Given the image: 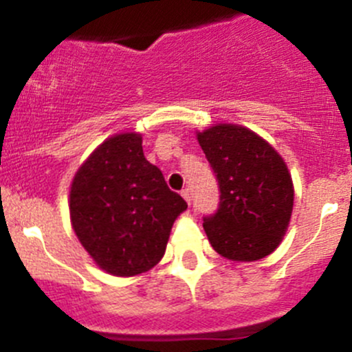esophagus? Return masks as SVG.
<instances>
[{
	"label": "esophagus",
	"mask_w": 352,
	"mask_h": 352,
	"mask_svg": "<svg viewBox=\"0 0 352 352\" xmlns=\"http://www.w3.org/2000/svg\"><path fill=\"white\" fill-rule=\"evenodd\" d=\"M180 194H182V197L186 199L187 204H190V190L189 189H182V192H180Z\"/></svg>",
	"instance_id": "esophagus-1"
}]
</instances>
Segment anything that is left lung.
Returning a JSON list of instances; mask_svg holds the SVG:
<instances>
[{
  "mask_svg": "<svg viewBox=\"0 0 352 352\" xmlns=\"http://www.w3.org/2000/svg\"><path fill=\"white\" fill-rule=\"evenodd\" d=\"M197 141L219 184V208L204 232L221 257L254 262L279 247L289 226L294 187L283 156L239 124L197 131Z\"/></svg>",
  "mask_w": 352,
  "mask_h": 352,
  "instance_id": "1",
  "label": "left lung"
}]
</instances>
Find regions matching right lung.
Instances as JSON below:
<instances>
[{
  "label": "right lung",
  "instance_id": "right-lung-1",
  "mask_svg": "<svg viewBox=\"0 0 352 352\" xmlns=\"http://www.w3.org/2000/svg\"><path fill=\"white\" fill-rule=\"evenodd\" d=\"M187 202L143 153L140 133L107 138L81 163L69 190L71 226L95 264L119 278L143 274L165 255Z\"/></svg>",
  "mask_w": 352,
  "mask_h": 352
}]
</instances>
